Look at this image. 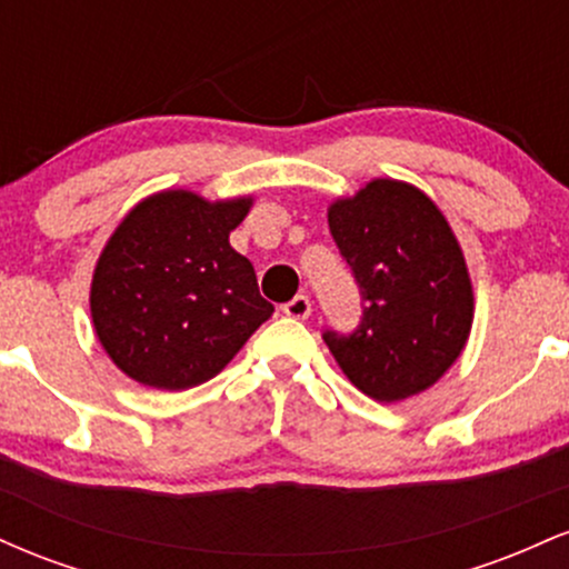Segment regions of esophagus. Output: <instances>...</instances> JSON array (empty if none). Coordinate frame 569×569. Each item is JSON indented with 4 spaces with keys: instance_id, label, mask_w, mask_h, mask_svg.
<instances>
[{
    "instance_id": "obj_1",
    "label": "esophagus",
    "mask_w": 569,
    "mask_h": 569,
    "mask_svg": "<svg viewBox=\"0 0 569 569\" xmlns=\"http://www.w3.org/2000/svg\"><path fill=\"white\" fill-rule=\"evenodd\" d=\"M283 312L289 318H297V321H305V318L312 312V305H310V299L305 297V293H297V297H293L291 302L283 305Z\"/></svg>"
}]
</instances>
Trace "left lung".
Returning a JSON list of instances; mask_svg holds the SVG:
<instances>
[{
	"mask_svg": "<svg viewBox=\"0 0 569 569\" xmlns=\"http://www.w3.org/2000/svg\"><path fill=\"white\" fill-rule=\"evenodd\" d=\"M329 230L361 286L363 318L323 339L345 377L380 403L447 375L473 326V283L452 227L422 189L371 179L329 206Z\"/></svg>",
	"mask_w": 569,
	"mask_h": 569,
	"instance_id": "left-lung-1",
	"label": "left lung"
}]
</instances>
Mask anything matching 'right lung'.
Returning <instances> with one entry per match:
<instances>
[{
	"label": "right lung",
	"mask_w": 569,
	"mask_h": 569,
	"mask_svg": "<svg viewBox=\"0 0 569 569\" xmlns=\"http://www.w3.org/2000/svg\"><path fill=\"white\" fill-rule=\"evenodd\" d=\"M253 198L162 189L126 213L90 283L101 348L130 380L187 390L217 377L272 316L257 272L230 246Z\"/></svg>",
	"instance_id": "add662e5"
}]
</instances>
